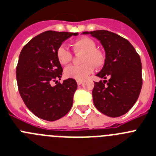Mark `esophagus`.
<instances>
[{
  "label": "esophagus",
  "mask_w": 156,
  "mask_h": 156,
  "mask_svg": "<svg viewBox=\"0 0 156 156\" xmlns=\"http://www.w3.org/2000/svg\"><path fill=\"white\" fill-rule=\"evenodd\" d=\"M82 82H83L82 80H77V84H78V85H81V84H82Z\"/></svg>",
  "instance_id": "1"
}]
</instances>
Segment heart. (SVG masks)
<instances>
[{"mask_svg":"<svg viewBox=\"0 0 156 156\" xmlns=\"http://www.w3.org/2000/svg\"><path fill=\"white\" fill-rule=\"evenodd\" d=\"M75 53L83 52L81 65H71L65 69L66 78L75 80L86 78L94 69V64L97 68H101L105 62V55L101 50L96 49V44L92 39L83 37L77 39L72 43ZM56 57L62 65L69 64L72 60V55L65 45H60L56 50ZM94 63V65L93 64Z\"/></svg>","mask_w":156,"mask_h":156,"instance_id":"heart-1","label":"heart"}]
</instances>
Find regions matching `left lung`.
<instances>
[{
    "label": "left lung",
    "mask_w": 156,
    "mask_h": 156,
    "mask_svg": "<svg viewBox=\"0 0 156 156\" xmlns=\"http://www.w3.org/2000/svg\"><path fill=\"white\" fill-rule=\"evenodd\" d=\"M82 34L98 39L105 51L104 66L96 75L105 80L94 82L92 91L94 106L109 117L123 115L136 102L142 89L140 57L129 41L113 32L98 30Z\"/></svg>",
    "instance_id": "1"
}]
</instances>
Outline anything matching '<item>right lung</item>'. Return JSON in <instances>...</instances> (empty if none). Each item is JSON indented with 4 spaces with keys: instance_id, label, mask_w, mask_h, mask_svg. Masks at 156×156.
<instances>
[{
    "instance_id": "1",
    "label": "right lung",
    "mask_w": 156,
    "mask_h": 156,
    "mask_svg": "<svg viewBox=\"0 0 156 156\" xmlns=\"http://www.w3.org/2000/svg\"><path fill=\"white\" fill-rule=\"evenodd\" d=\"M78 34L47 30L32 38L21 50L16 68L18 91L27 108L40 119L58 120L72 107L78 85L72 78L58 82L63 69L56 50L64 41ZM51 81L57 85L51 87Z\"/></svg>"
}]
</instances>
